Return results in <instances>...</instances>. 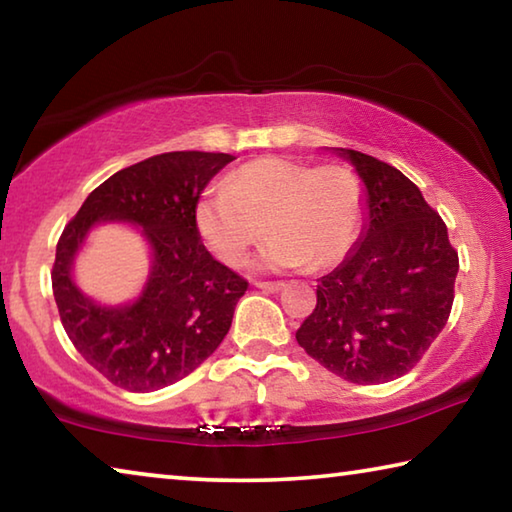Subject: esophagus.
Segmentation results:
<instances>
[{"label": "esophagus", "instance_id": "obj_1", "mask_svg": "<svg viewBox=\"0 0 512 512\" xmlns=\"http://www.w3.org/2000/svg\"><path fill=\"white\" fill-rule=\"evenodd\" d=\"M255 287L262 289V291H268V293H275V291L284 289V282H264V280H257Z\"/></svg>", "mask_w": 512, "mask_h": 512}]
</instances>
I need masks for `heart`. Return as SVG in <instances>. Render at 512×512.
<instances>
[{
  "mask_svg": "<svg viewBox=\"0 0 512 512\" xmlns=\"http://www.w3.org/2000/svg\"><path fill=\"white\" fill-rule=\"evenodd\" d=\"M363 214V187L348 167L273 155L232 171L198 201L194 221L207 250L228 266L244 264L268 235L264 266L320 271L350 255Z\"/></svg>",
  "mask_w": 512,
  "mask_h": 512,
  "instance_id": "1",
  "label": "heart"
}]
</instances>
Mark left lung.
<instances>
[{
  "label": "left lung",
  "mask_w": 512,
  "mask_h": 512,
  "mask_svg": "<svg viewBox=\"0 0 512 512\" xmlns=\"http://www.w3.org/2000/svg\"><path fill=\"white\" fill-rule=\"evenodd\" d=\"M368 189V225L345 262L318 280L316 307L296 332L311 359L352 384L409 372L443 332L458 253L447 225L402 171L341 149Z\"/></svg>",
  "instance_id": "left-lung-1"
}]
</instances>
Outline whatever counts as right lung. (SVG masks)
<instances>
[{
	"mask_svg": "<svg viewBox=\"0 0 512 512\" xmlns=\"http://www.w3.org/2000/svg\"><path fill=\"white\" fill-rule=\"evenodd\" d=\"M235 158L171 151L117 171L85 198L58 239L51 287L69 341L110 384L151 393L194 372L219 348L248 282L216 262L196 230L205 185ZM99 220L142 224L154 248V271L133 306L106 310L73 287L68 268Z\"/></svg>",
	"mask_w": 512,
	"mask_h": 512,
	"instance_id": "1",
	"label": "right lung"
}]
</instances>
